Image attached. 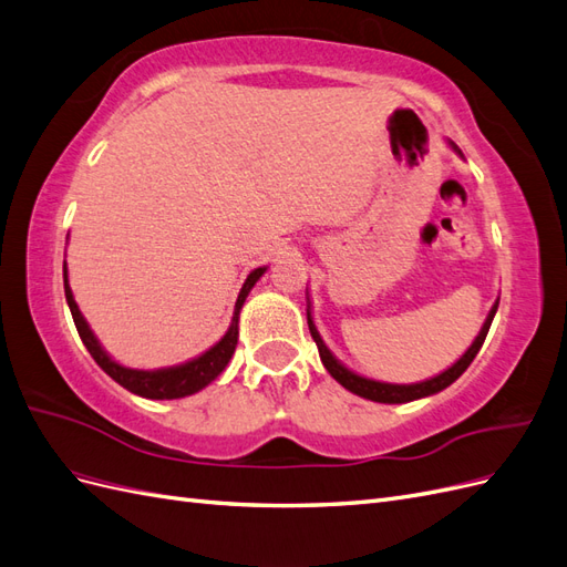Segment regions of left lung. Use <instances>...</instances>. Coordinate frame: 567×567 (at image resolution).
I'll list each match as a JSON object with an SVG mask.
<instances>
[{"label":"left lung","instance_id":"8db88e82","mask_svg":"<svg viewBox=\"0 0 567 567\" xmlns=\"http://www.w3.org/2000/svg\"><path fill=\"white\" fill-rule=\"evenodd\" d=\"M454 150H456V147H454ZM456 152H458V150H456ZM458 154H461V152H458ZM496 309H498V301L492 306V311H489L487 320H484V326H482L480 334L475 337L473 347L467 349L454 365H451L449 370H444L442 375H436V378L425 380V382H420V384H386V382L365 380V378H361V375L351 373V370L344 368L342 363H339V361L334 359V355L328 351V347L322 344V339H320V334H318V330H316V326H313V320H311V313H306V316H309V330H311V337H313V342H316V347H318L322 365L328 368V373H330L339 384H342L344 390H349V392H353V394H359V396H363V399H370V401H380V403H406V401L423 399V396H430V394H436V392L446 390V386H449L451 382H456V380L465 373L467 365L473 363L477 351L482 349L484 339H487V332H489V328H492V320H494Z\"/></svg>","mask_w":567,"mask_h":567}]
</instances>
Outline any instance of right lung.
<instances>
[{"label": "right lung", "instance_id": "1", "mask_svg": "<svg viewBox=\"0 0 567 567\" xmlns=\"http://www.w3.org/2000/svg\"><path fill=\"white\" fill-rule=\"evenodd\" d=\"M264 270L266 268H256L254 272H249V278H247L245 287H241V292H239L237 303H235L233 326H230L228 332H225L220 342L208 349L206 353H202L199 359H194L185 365L164 368V370H133V368H123L116 361H111L106 351L94 339L92 330L87 328L83 313L78 311V303L73 299L71 287H69L66 268H63V292H66V301H69V309H71V316H73V322H75L80 339H83V344L87 347V351H90L92 359L96 361V365H100L111 380H116L121 386H125L127 392H133V394L144 396V399H183V396H189L194 392L204 390L208 382H214L223 373V368L228 365V361L233 359L235 347H237L239 309H241V303H245L249 289L264 275Z\"/></svg>", "mask_w": 567, "mask_h": 567}]
</instances>
